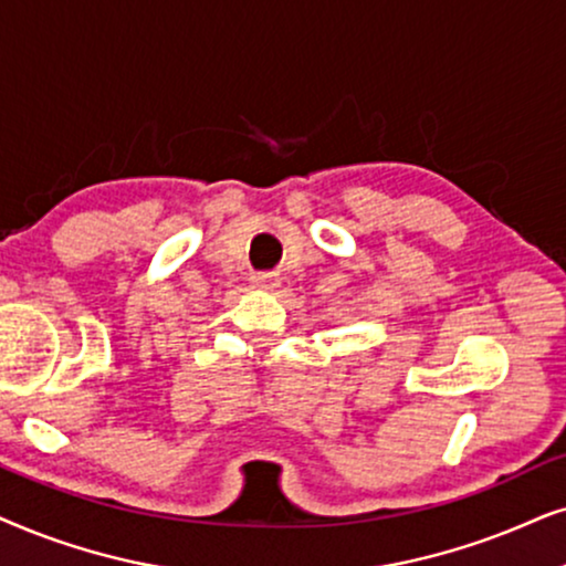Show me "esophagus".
Returning <instances> with one entry per match:
<instances>
[{
  "label": "esophagus",
  "mask_w": 566,
  "mask_h": 566,
  "mask_svg": "<svg viewBox=\"0 0 566 566\" xmlns=\"http://www.w3.org/2000/svg\"><path fill=\"white\" fill-rule=\"evenodd\" d=\"M251 284L255 290H274L282 284V276L276 271H259V274L251 276Z\"/></svg>",
  "instance_id": "esophagus-1"
}]
</instances>
